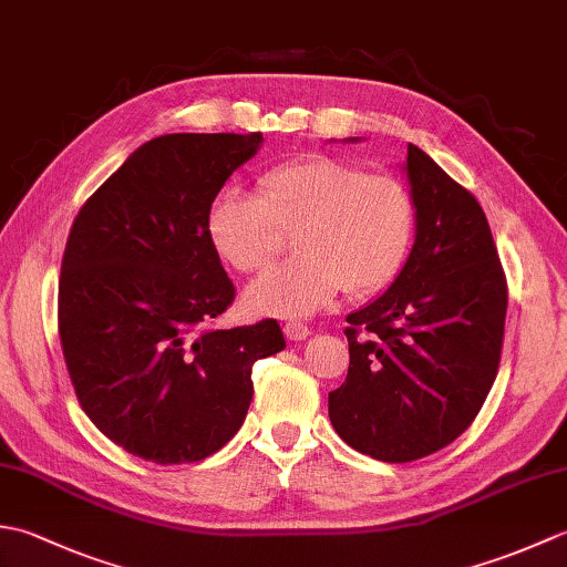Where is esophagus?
Returning a JSON list of instances; mask_svg holds the SVG:
<instances>
[{
    "instance_id": "34e87169",
    "label": "esophagus",
    "mask_w": 567,
    "mask_h": 567,
    "mask_svg": "<svg viewBox=\"0 0 567 567\" xmlns=\"http://www.w3.org/2000/svg\"><path fill=\"white\" fill-rule=\"evenodd\" d=\"M309 333H311V329L307 327V323H302V321H287L285 323V336L290 341H305Z\"/></svg>"
}]
</instances>
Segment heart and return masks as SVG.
<instances>
[{"mask_svg":"<svg viewBox=\"0 0 567 567\" xmlns=\"http://www.w3.org/2000/svg\"><path fill=\"white\" fill-rule=\"evenodd\" d=\"M302 256L262 275L246 292L256 315L305 317L343 290L363 297L390 287L412 250L416 204L392 173L329 155L272 167L258 195L221 189L207 212L216 252L240 272H260L297 231Z\"/></svg>","mask_w":567,"mask_h":567,"instance_id":"heart-1","label":"heart"}]
</instances>
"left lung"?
<instances>
[{
    "mask_svg": "<svg viewBox=\"0 0 567 567\" xmlns=\"http://www.w3.org/2000/svg\"><path fill=\"white\" fill-rule=\"evenodd\" d=\"M416 240L390 290L348 315L351 363L329 392L336 433L384 463H409L473 424L497 378L507 275L470 189L409 146Z\"/></svg>",
    "mask_w": 567,
    "mask_h": 567,
    "instance_id": "obj_1",
    "label": "left lung"
}]
</instances>
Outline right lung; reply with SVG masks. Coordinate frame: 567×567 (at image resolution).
<instances>
[{
    "instance_id": "obj_1",
    "label": "right lung",
    "mask_w": 567,
    "mask_h": 567,
    "mask_svg": "<svg viewBox=\"0 0 567 567\" xmlns=\"http://www.w3.org/2000/svg\"><path fill=\"white\" fill-rule=\"evenodd\" d=\"M260 141L153 138L72 221L58 282L68 375L92 424L143 461L183 465L224 449L248 414L252 363L285 348L275 319L212 327L236 287L207 212Z\"/></svg>"
}]
</instances>
